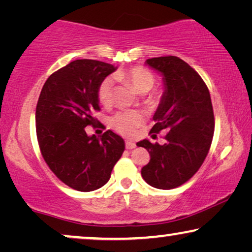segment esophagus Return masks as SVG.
I'll return each instance as SVG.
<instances>
[{"label": "esophagus", "instance_id": "obj_1", "mask_svg": "<svg viewBox=\"0 0 252 252\" xmlns=\"http://www.w3.org/2000/svg\"><path fill=\"white\" fill-rule=\"evenodd\" d=\"M125 147H126V149H134V148L136 147V144H135V142H133V141H126Z\"/></svg>", "mask_w": 252, "mask_h": 252}]
</instances>
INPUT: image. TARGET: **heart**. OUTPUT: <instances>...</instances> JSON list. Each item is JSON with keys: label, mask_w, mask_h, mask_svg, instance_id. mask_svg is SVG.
<instances>
[{"label": "heart", "mask_w": 252, "mask_h": 252, "mask_svg": "<svg viewBox=\"0 0 252 252\" xmlns=\"http://www.w3.org/2000/svg\"><path fill=\"white\" fill-rule=\"evenodd\" d=\"M117 79H122L129 82L132 87L139 93H147L154 87L155 75L143 66H134L127 70L120 71L116 74ZM112 78H105L98 86L97 97L103 105H108L112 99ZM143 117L140 112L134 110H126L116 113L110 120L111 127L117 132L125 136H133L136 133L137 127L142 123Z\"/></svg>", "instance_id": "heart-1"}]
</instances>
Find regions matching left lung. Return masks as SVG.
<instances>
[{
	"label": "left lung",
	"instance_id": "1",
	"mask_svg": "<svg viewBox=\"0 0 252 252\" xmlns=\"http://www.w3.org/2000/svg\"><path fill=\"white\" fill-rule=\"evenodd\" d=\"M146 64L161 73L165 86L150 133L168 132L164 144L136 143L150 155L141 174L155 188L173 189L187 182L208 156L215 132L211 97L197 72L179 57L149 58Z\"/></svg>",
	"mask_w": 252,
	"mask_h": 252
}]
</instances>
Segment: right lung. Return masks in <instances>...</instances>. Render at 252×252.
<instances>
[{
    "instance_id": "right-lung-1",
    "label": "right lung",
    "mask_w": 252,
    "mask_h": 252,
    "mask_svg": "<svg viewBox=\"0 0 252 252\" xmlns=\"http://www.w3.org/2000/svg\"><path fill=\"white\" fill-rule=\"evenodd\" d=\"M116 71L111 64L77 60L54 72L44 82L36 104V136L42 157L68 187L93 191L109 181L125 142L112 130L88 136L99 111L98 86Z\"/></svg>"
}]
</instances>
